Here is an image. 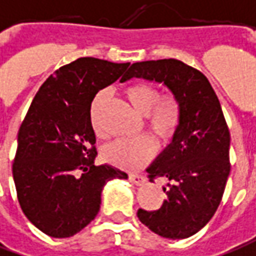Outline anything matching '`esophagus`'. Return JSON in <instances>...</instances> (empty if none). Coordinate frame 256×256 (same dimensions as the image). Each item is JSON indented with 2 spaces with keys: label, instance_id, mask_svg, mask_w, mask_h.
I'll use <instances>...</instances> for the list:
<instances>
[{
  "label": "esophagus",
  "instance_id": "34e87169",
  "mask_svg": "<svg viewBox=\"0 0 256 256\" xmlns=\"http://www.w3.org/2000/svg\"><path fill=\"white\" fill-rule=\"evenodd\" d=\"M128 178H130V182L136 184V186H141V184H144L146 182V176H144V174H138V173H133V174H130Z\"/></svg>",
  "mask_w": 256,
  "mask_h": 256
}]
</instances>
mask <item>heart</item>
Returning a JSON list of instances; mask_svg holds the SVG:
<instances>
[{"label":"heart","instance_id":"1","mask_svg":"<svg viewBox=\"0 0 256 256\" xmlns=\"http://www.w3.org/2000/svg\"><path fill=\"white\" fill-rule=\"evenodd\" d=\"M130 105L146 115V126L160 140H169L180 124V102L173 92L159 96L158 88L150 83H134L124 88ZM108 98V91L96 94L90 106V123L97 136L102 134L101 110ZM156 152L152 137L140 136L132 140H116L104 148L102 155L110 164L122 169H137L150 162Z\"/></svg>","mask_w":256,"mask_h":256}]
</instances>
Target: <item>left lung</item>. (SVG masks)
Returning <instances> with one entry per match:
<instances>
[{
	"label": "left lung",
	"mask_w": 256,
	"mask_h": 256,
	"mask_svg": "<svg viewBox=\"0 0 256 256\" xmlns=\"http://www.w3.org/2000/svg\"><path fill=\"white\" fill-rule=\"evenodd\" d=\"M140 78L166 86L180 102L173 140L146 169L164 178L166 200L156 210L138 209L142 224L160 237L182 240L215 215L230 173V133L218 96L204 73L178 60L136 62L124 82Z\"/></svg>",
	"instance_id": "1"
}]
</instances>
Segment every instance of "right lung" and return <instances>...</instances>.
I'll return each instance as SVG.
<instances>
[{
	"mask_svg": "<svg viewBox=\"0 0 256 256\" xmlns=\"http://www.w3.org/2000/svg\"><path fill=\"white\" fill-rule=\"evenodd\" d=\"M128 65L87 56L62 66L42 83L20 124L16 194L26 218L50 237L78 233L97 216L106 182L128 178L114 166L94 165L90 106Z\"/></svg>",
	"mask_w": 256,
	"mask_h": 256,
	"instance_id": "obj_1",
	"label": "right lung"
}]
</instances>
